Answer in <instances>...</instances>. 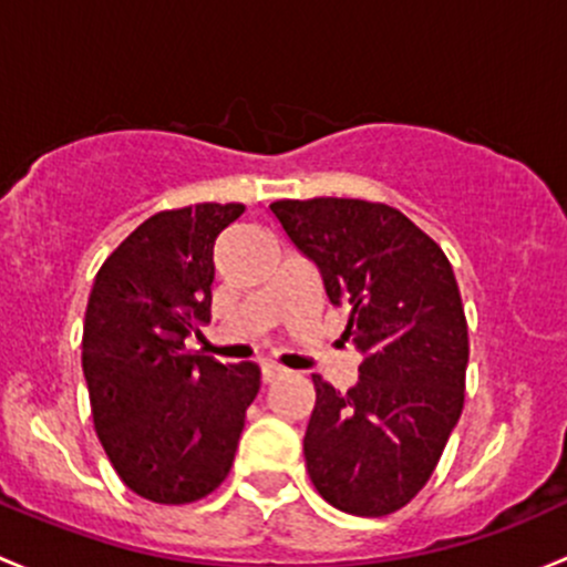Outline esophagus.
I'll return each mask as SVG.
<instances>
[{
    "label": "esophagus",
    "mask_w": 567,
    "mask_h": 567,
    "mask_svg": "<svg viewBox=\"0 0 567 567\" xmlns=\"http://www.w3.org/2000/svg\"><path fill=\"white\" fill-rule=\"evenodd\" d=\"M284 377H286V369H281V365H276V363L261 365V379H265V384L278 382V379H284Z\"/></svg>",
    "instance_id": "esophagus-1"
}]
</instances>
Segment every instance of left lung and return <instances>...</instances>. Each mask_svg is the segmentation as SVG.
I'll list each match as a JSON object with an SVG mask.
<instances>
[{
  "label": "left lung",
  "mask_w": 567,
  "mask_h": 567,
  "mask_svg": "<svg viewBox=\"0 0 567 567\" xmlns=\"http://www.w3.org/2000/svg\"><path fill=\"white\" fill-rule=\"evenodd\" d=\"M270 213L349 311L343 338L363 354L347 393L313 373L308 475L338 511L388 516L425 486L464 410L470 338L453 267L388 204L284 198Z\"/></svg>",
  "instance_id": "left-lung-1"
}]
</instances>
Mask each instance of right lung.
Segmentation results:
<instances>
[{
    "instance_id": "obj_1",
    "label": "right lung",
    "mask_w": 567,
    "mask_h": 567,
    "mask_svg": "<svg viewBox=\"0 0 567 567\" xmlns=\"http://www.w3.org/2000/svg\"><path fill=\"white\" fill-rule=\"evenodd\" d=\"M243 204H196L144 220L103 261L90 291L81 369L103 451L131 492L161 505L224 483L259 365L185 352L209 322L213 245Z\"/></svg>"
}]
</instances>
